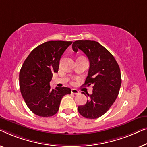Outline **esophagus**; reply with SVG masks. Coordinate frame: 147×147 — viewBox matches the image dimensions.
Returning a JSON list of instances; mask_svg holds the SVG:
<instances>
[{
  "label": "esophagus",
  "instance_id": "obj_1",
  "mask_svg": "<svg viewBox=\"0 0 147 147\" xmlns=\"http://www.w3.org/2000/svg\"><path fill=\"white\" fill-rule=\"evenodd\" d=\"M71 93L72 94H78V93H79V91H78V90L74 89V88H73V89L71 90Z\"/></svg>",
  "mask_w": 147,
  "mask_h": 147
}]
</instances>
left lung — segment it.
Instances as JSON below:
<instances>
[{
  "mask_svg": "<svg viewBox=\"0 0 147 147\" xmlns=\"http://www.w3.org/2000/svg\"><path fill=\"white\" fill-rule=\"evenodd\" d=\"M73 50H81L90 63L84 86L92 84V93L85 105L78 107V113L87 119L101 117L110 109L117 98L121 85V70L112 54L94 40H76ZM85 94L84 92H82Z\"/></svg>",
  "mask_w": 147,
  "mask_h": 147,
  "instance_id": "obj_1",
  "label": "left lung"
}]
</instances>
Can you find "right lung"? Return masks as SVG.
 Listing matches in <instances>:
<instances>
[{
	"mask_svg": "<svg viewBox=\"0 0 147 147\" xmlns=\"http://www.w3.org/2000/svg\"><path fill=\"white\" fill-rule=\"evenodd\" d=\"M72 42L51 40L42 43L33 49L22 66L20 92L30 110L39 117L55 115L62 98L71 94V88L65 86L52 89L50 82L53 73L59 71L61 56Z\"/></svg>",
	"mask_w": 147,
	"mask_h": 147,
	"instance_id": "1",
	"label": "right lung"
}]
</instances>
